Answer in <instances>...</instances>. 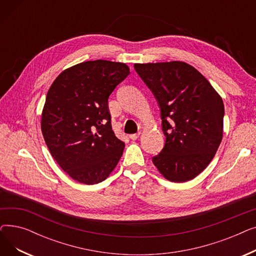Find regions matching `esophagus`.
<instances>
[{"label": "esophagus", "instance_id": "obj_1", "mask_svg": "<svg viewBox=\"0 0 256 256\" xmlns=\"http://www.w3.org/2000/svg\"><path fill=\"white\" fill-rule=\"evenodd\" d=\"M140 136V132H136V134H132V135H130V138L132 140H137Z\"/></svg>", "mask_w": 256, "mask_h": 256}]
</instances>
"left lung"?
<instances>
[{
  "label": "left lung",
  "mask_w": 256,
  "mask_h": 256,
  "mask_svg": "<svg viewBox=\"0 0 256 256\" xmlns=\"http://www.w3.org/2000/svg\"><path fill=\"white\" fill-rule=\"evenodd\" d=\"M134 67L158 102L166 137L152 163L168 180H193L210 163L221 143L222 98L202 74L184 62Z\"/></svg>",
  "instance_id": "8db88e82"
}]
</instances>
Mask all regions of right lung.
I'll return each instance as SVG.
<instances>
[{"label":"right lung","mask_w":256,"mask_h":256,"mask_svg":"<svg viewBox=\"0 0 256 256\" xmlns=\"http://www.w3.org/2000/svg\"><path fill=\"white\" fill-rule=\"evenodd\" d=\"M130 74L124 63L87 61L62 72L48 91L42 130L52 158L74 180H104L124 142L112 130L108 98Z\"/></svg>","instance_id":"add662e5"}]
</instances>
